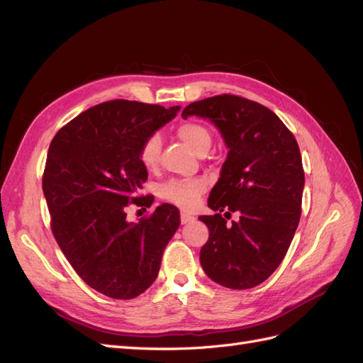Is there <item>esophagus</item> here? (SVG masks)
I'll return each instance as SVG.
<instances>
[{
	"instance_id": "1",
	"label": "esophagus",
	"mask_w": 363,
	"mask_h": 363,
	"mask_svg": "<svg viewBox=\"0 0 363 363\" xmlns=\"http://www.w3.org/2000/svg\"><path fill=\"white\" fill-rule=\"evenodd\" d=\"M194 219H195V218H194L192 215H189V213H186V212H182V213H180V221H182V224L192 223Z\"/></svg>"
}]
</instances>
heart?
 <instances>
[{
  "instance_id": "b5f03b06",
  "label": "heart",
  "mask_w": 363,
  "mask_h": 363,
  "mask_svg": "<svg viewBox=\"0 0 363 363\" xmlns=\"http://www.w3.org/2000/svg\"><path fill=\"white\" fill-rule=\"evenodd\" d=\"M177 136L188 144L196 155H203L212 144V135L208 128L195 121H186L177 127ZM139 162L147 171H155L159 167L160 138L150 135L142 140L139 147ZM206 191V183L201 179L189 180H169L163 183L159 189L160 199L184 211H191L199 204L201 195Z\"/></svg>"
}]
</instances>
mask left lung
Instances as JSON below:
<instances>
[{
	"label": "left lung",
	"instance_id": "obj_1",
	"mask_svg": "<svg viewBox=\"0 0 363 363\" xmlns=\"http://www.w3.org/2000/svg\"><path fill=\"white\" fill-rule=\"evenodd\" d=\"M191 115L211 119L228 147L207 201L216 213L200 216L208 227L201 267L221 286L255 288L279 268L300 223L304 169L298 144L276 113L244 96L204 98L184 107L182 116ZM221 211H239L240 221L227 225Z\"/></svg>",
	"mask_w": 363,
	"mask_h": 363
}]
</instances>
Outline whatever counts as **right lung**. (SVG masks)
<instances>
[{
    "label": "right lung",
    "mask_w": 363,
    "mask_h": 363,
    "mask_svg": "<svg viewBox=\"0 0 363 363\" xmlns=\"http://www.w3.org/2000/svg\"><path fill=\"white\" fill-rule=\"evenodd\" d=\"M179 108L106 101L65 124L50 144L42 189L51 232L82 280L111 298H135L151 286L180 225L179 208L167 203L139 223L125 219L128 204L155 200L139 194L148 179L138 156L142 140Z\"/></svg>",
    "instance_id": "1"
}]
</instances>
